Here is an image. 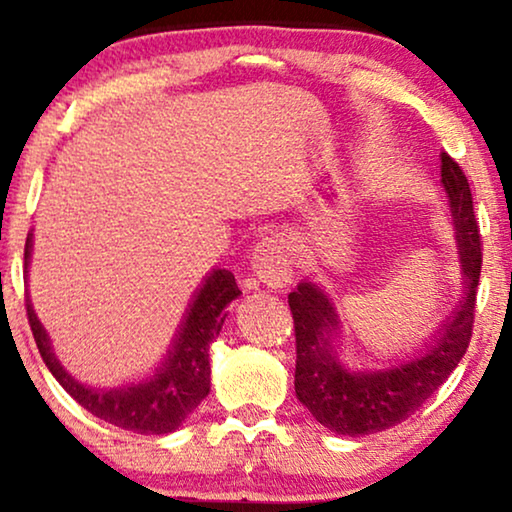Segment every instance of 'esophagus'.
I'll return each instance as SVG.
<instances>
[{
  "label": "esophagus",
  "instance_id": "34e87169",
  "mask_svg": "<svg viewBox=\"0 0 512 512\" xmlns=\"http://www.w3.org/2000/svg\"><path fill=\"white\" fill-rule=\"evenodd\" d=\"M291 254L284 237H265L256 244L251 256L254 277L268 289H282L291 282Z\"/></svg>",
  "mask_w": 512,
  "mask_h": 512
}]
</instances>
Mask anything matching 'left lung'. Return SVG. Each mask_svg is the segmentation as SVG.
<instances>
[{
	"label": "left lung",
	"mask_w": 512,
	"mask_h": 512,
	"mask_svg": "<svg viewBox=\"0 0 512 512\" xmlns=\"http://www.w3.org/2000/svg\"><path fill=\"white\" fill-rule=\"evenodd\" d=\"M440 177L450 202L464 286L450 317L415 352L394 356L382 368H349L335 347L342 321L333 298L310 279L289 293L298 354L296 396L321 426L338 436H368L415 415L457 368L471 342L482 265L480 230L466 174L447 153Z\"/></svg>",
	"instance_id": "left-lung-1"
}]
</instances>
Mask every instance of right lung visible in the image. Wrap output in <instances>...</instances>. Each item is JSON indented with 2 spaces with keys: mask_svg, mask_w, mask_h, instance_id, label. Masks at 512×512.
Masks as SVG:
<instances>
[{
  "mask_svg": "<svg viewBox=\"0 0 512 512\" xmlns=\"http://www.w3.org/2000/svg\"><path fill=\"white\" fill-rule=\"evenodd\" d=\"M32 261V233L25 242V277ZM235 275L226 268H212L193 291L177 333L167 347L160 366L151 375L137 382H123L118 387H90L76 380L62 366L53 352L51 338L34 314L32 300L27 296V319L32 335L37 340L39 354L51 375L62 384V389L74 398L81 408L93 412L95 417L135 433H163L177 431L186 417L198 408L202 398L209 394V345L219 335L226 307L240 296Z\"/></svg>",
  "mask_w": 512,
  "mask_h": 512,
  "instance_id": "right-lung-1",
  "label": "right lung"
}]
</instances>
